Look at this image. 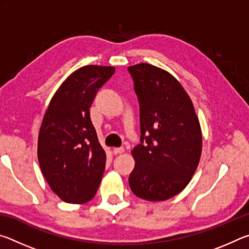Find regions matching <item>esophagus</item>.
<instances>
[{"label":"esophagus","mask_w":249,"mask_h":249,"mask_svg":"<svg viewBox=\"0 0 249 249\" xmlns=\"http://www.w3.org/2000/svg\"><path fill=\"white\" fill-rule=\"evenodd\" d=\"M124 151H125V149L123 148V147H117V148L113 149V153H114L115 155H117V154H123Z\"/></svg>","instance_id":"esophagus-1"}]
</instances>
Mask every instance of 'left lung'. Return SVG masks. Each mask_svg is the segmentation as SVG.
<instances>
[{"instance_id":"obj_1","label":"left lung","mask_w":249,"mask_h":249,"mask_svg":"<svg viewBox=\"0 0 249 249\" xmlns=\"http://www.w3.org/2000/svg\"><path fill=\"white\" fill-rule=\"evenodd\" d=\"M128 72L141 121L129 187L141 199L165 201L187 187L199 165L200 123L190 96L174 75L149 64L130 66Z\"/></svg>"}]
</instances>
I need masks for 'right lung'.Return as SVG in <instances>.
I'll list each match as a JSON object with an SVG mask.
<instances>
[{"instance_id":"add662e5","label":"right lung","mask_w":249,"mask_h":249,"mask_svg":"<svg viewBox=\"0 0 249 249\" xmlns=\"http://www.w3.org/2000/svg\"><path fill=\"white\" fill-rule=\"evenodd\" d=\"M114 67L84 66L53 94L38 135V161L52 190L68 203H86L95 196L107 155L90 119L95 94Z\"/></svg>"}]
</instances>
